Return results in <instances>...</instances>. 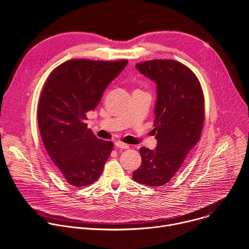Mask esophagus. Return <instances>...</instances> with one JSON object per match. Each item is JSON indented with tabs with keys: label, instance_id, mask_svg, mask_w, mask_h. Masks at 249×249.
Instances as JSON below:
<instances>
[{
	"label": "esophagus",
	"instance_id": "esophagus-1",
	"mask_svg": "<svg viewBox=\"0 0 249 249\" xmlns=\"http://www.w3.org/2000/svg\"><path fill=\"white\" fill-rule=\"evenodd\" d=\"M114 145L118 149H128L129 148V146L127 144H124V143H122V142H116Z\"/></svg>",
	"mask_w": 249,
	"mask_h": 249
}]
</instances>
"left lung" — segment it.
<instances>
[{"mask_svg":"<svg viewBox=\"0 0 249 249\" xmlns=\"http://www.w3.org/2000/svg\"><path fill=\"white\" fill-rule=\"evenodd\" d=\"M157 84L155 150L141 148L142 163L133 179L151 187L167 183L187 154L198 143L204 123V95L192 71L173 60H152L136 65Z\"/></svg>","mask_w":249,"mask_h":249,"instance_id":"obj_1","label":"left lung"}]
</instances>
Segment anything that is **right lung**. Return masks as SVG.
I'll use <instances>...</instances> for the list:
<instances>
[{
  "instance_id": "1",
  "label": "right lung",
  "mask_w": 249,
  "mask_h": 249,
  "mask_svg": "<svg viewBox=\"0 0 249 249\" xmlns=\"http://www.w3.org/2000/svg\"><path fill=\"white\" fill-rule=\"evenodd\" d=\"M127 63L70 60L54 69L44 84L37 110L40 135L56 169L71 185L96 181L110 156L113 143L88 129L86 114Z\"/></svg>"
}]
</instances>
